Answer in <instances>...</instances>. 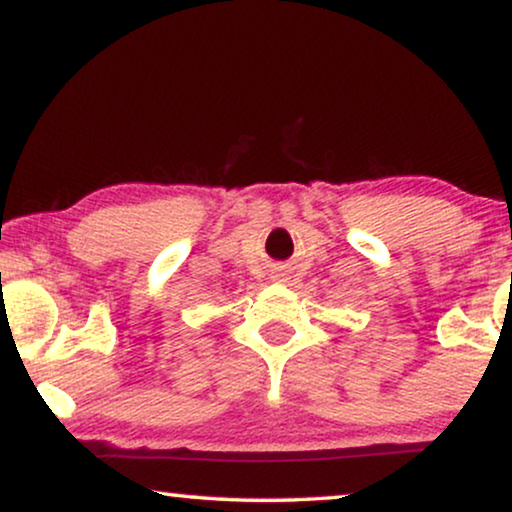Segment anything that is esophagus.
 I'll use <instances>...</instances> for the list:
<instances>
[{"mask_svg": "<svg viewBox=\"0 0 512 512\" xmlns=\"http://www.w3.org/2000/svg\"><path fill=\"white\" fill-rule=\"evenodd\" d=\"M276 278H280V276H276Z\"/></svg>", "mask_w": 512, "mask_h": 512, "instance_id": "obj_1", "label": "esophagus"}]
</instances>
